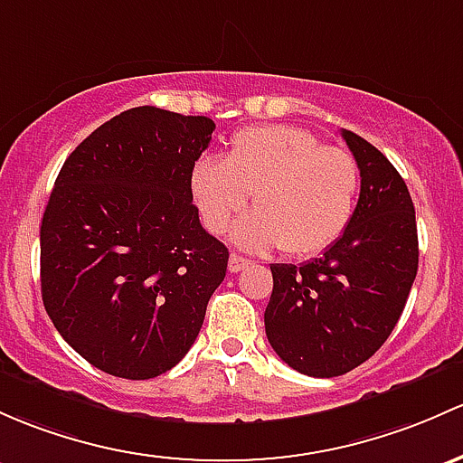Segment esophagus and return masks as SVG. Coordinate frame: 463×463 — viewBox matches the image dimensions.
<instances>
[{"label":"esophagus","mask_w":463,"mask_h":463,"mask_svg":"<svg viewBox=\"0 0 463 463\" xmlns=\"http://www.w3.org/2000/svg\"><path fill=\"white\" fill-rule=\"evenodd\" d=\"M248 266H250V260H246V257L237 255V252H232L231 260H228V270H231V272H240V270L248 269Z\"/></svg>","instance_id":"1"}]
</instances>
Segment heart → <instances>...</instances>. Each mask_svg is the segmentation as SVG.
<instances>
[{"mask_svg": "<svg viewBox=\"0 0 463 463\" xmlns=\"http://www.w3.org/2000/svg\"><path fill=\"white\" fill-rule=\"evenodd\" d=\"M191 191L203 222L223 232L237 223L235 241L246 250H281L308 257L344 235L354 215L359 166L348 150L324 146L297 126H250L232 135L226 159L194 164Z\"/></svg>", "mask_w": 463, "mask_h": 463, "instance_id": "heart-1", "label": "heart"}]
</instances>
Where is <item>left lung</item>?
<instances>
[{
    "label": "left lung",
    "instance_id": "1",
    "mask_svg": "<svg viewBox=\"0 0 463 463\" xmlns=\"http://www.w3.org/2000/svg\"><path fill=\"white\" fill-rule=\"evenodd\" d=\"M362 191L344 235L306 264H272L264 313L272 350L310 377H339L391 337L420 264L415 206L397 168L342 130Z\"/></svg>",
    "mask_w": 463,
    "mask_h": 463
}]
</instances>
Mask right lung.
<instances>
[{"label": "right lung", "instance_id": "add662e5", "mask_svg": "<svg viewBox=\"0 0 463 463\" xmlns=\"http://www.w3.org/2000/svg\"><path fill=\"white\" fill-rule=\"evenodd\" d=\"M213 130L208 117L139 106L92 130L57 175L39 231L42 299L99 371L157 377L197 339L228 266L191 191Z\"/></svg>", "mask_w": 463, "mask_h": 463}]
</instances>
